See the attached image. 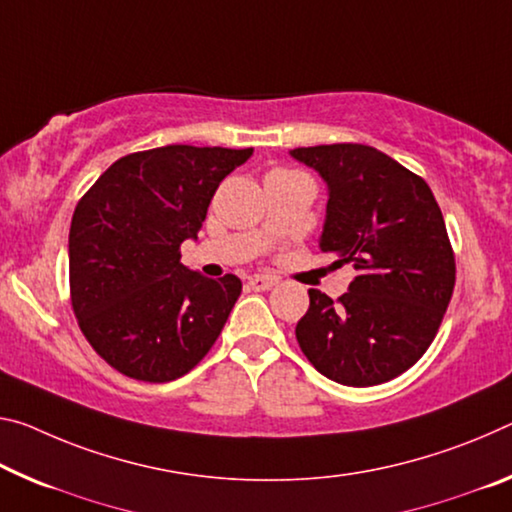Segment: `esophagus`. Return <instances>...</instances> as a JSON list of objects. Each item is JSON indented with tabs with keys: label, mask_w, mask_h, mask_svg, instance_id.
<instances>
[{
	"label": "esophagus",
	"mask_w": 512,
	"mask_h": 512,
	"mask_svg": "<svg viewBox=\"0 0 512 512\" xmlns=\"http://www.w3.org/2000/svg\"><path fill=\"white\" fill-rule=\"evenodd\" d=\"M275 282H278V280L271 278V275H255V278L248 280V287L255 289V291H266V289H271Z\"/></svg>",
	"instance_id": "1"
}]
</instances>
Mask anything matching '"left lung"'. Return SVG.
<instances>
[{"mask_svg":"<svg viewBox=\"0 0 512 512\" xmlns=\"http://www.w3.org/2000/svg\"><path fill=\"white\" fill-rule=\"evenodd\" d=\"M291 154L328 182L319 248L355 278L332 300L310 289L296 326L305 358L348 387L387 383L428 351L456 287V255L440 205L419 175L371 145L332 143Z\"/></svg>","mask_w":512,"mask_h":512,"instance_id":"left-lung-1","label":"left lung"}]
</instances>
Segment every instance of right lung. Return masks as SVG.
<instances>
[{"instance_id": "add662e5", "label": "right lung", "mask_w": 512, "mask_h": 512, "mask_svg": "<svg viewBox=\"0 0 512 512\" xmlns=\"http://www.w3.org/2000/svg\"><path fill=\"white\" fill-rule=\"evenodd\" d=\"M253 148L164 145L120 157L77 202L70 223V303L86 342L127 378L168 383L221 335L241 294L180 262L214 193Z\"/></svg>"}]
</instances>
